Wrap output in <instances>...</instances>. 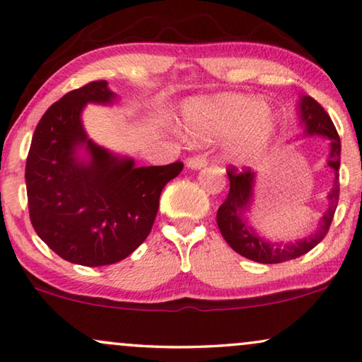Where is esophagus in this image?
<instances>
[{
    "instance_id": "esophagus-1",
    "label": "esophagus",
    "mask_w": 362,
    "mask_h": 362,
    "mask_svg": "<svg viewBox=\"0 0 362 362\" xmlns=\"http://www.w3.org/2000/svg\"><path fill=\"white\" fill-rule=\"evenodd\" d=\"M206 165H207V156L202 153L194 155V156H191V158H187V161H186V166L191 170H201Z\"/></svg>"
}]
</instances>
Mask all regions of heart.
<instances>
[{"mask_svg":"<svg viewBox=\"0 0 362 362\" xmlns=\"http://www.w3.org/2000/svg\"><path fill=\"white\" fill-rule=\"evenodd\" d=\"M194 129L207 135H233L228 156L235 163H250L268 151L279 134V117L263 99L227 94L191 109Z\"/></svg>","mask_w":362,"mask_h":362,"instance_id":"b5f03b06","label":"heart"}]
</instances>
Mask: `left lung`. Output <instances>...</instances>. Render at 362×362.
Returning a JSON list of instances; mask_svg holds the SVG:
<instances>
[{
  "mask_svg": "<svg viewBox=\"0 0 362 362\" xmlns=\"http://www.w3.org/2000/svg\"><path fill=\"white\" fill-rule=\"evenodd\" d=\"M298 112H300V122L305 130V135H322L329 139V156L328 166L334 170V182L332 191L328 192V209L320 220V227L315 233L297 240L294 243L279 245L271 243L255 232L253 227L246 222L243 217L245 211H248L251 199H253L255 186V171L245 168L238 171L235 166H228V181L230 191L222 206L217 211V225L220 233L230 248L237 251L238 255L245 256L251 261L263 264L284 263V261L296 259L298 256L305 255L312 248L322 242L325 235L328 233L329 225L337 211L339 199V153H341V142L334 125L329 119L328 112L310 96L300 98L298 103Z\"/></svg>",
  "mask_w": 362,
  "mask_h": 362,
  "instance_id": "obj_1",
  "label": "left lung"
}]
</instances>
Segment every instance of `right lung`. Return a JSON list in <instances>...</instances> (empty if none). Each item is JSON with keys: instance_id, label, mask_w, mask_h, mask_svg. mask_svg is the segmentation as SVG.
<instances>
[{"instance_id": "right-lung-1", "label": "right lung", "mask_w": 362, "mask_h": 362, "mask_svg": "<svg viewBox=\"0 0 362 362\" xmlns=\"http://www.w3.org/2000/svg\"><path fill=\"white\" fill-rule=\"evenodd\" d=\"M99 80L66 93L39 120L25 161L29 217L35 233L70 263L106 266L127 258L148 237L160 194L182 163L135 166L88 139L81 111L111 104ZM85 148L88 160L79 158Z\"/></svg>"}]
</instances>
